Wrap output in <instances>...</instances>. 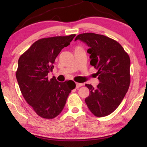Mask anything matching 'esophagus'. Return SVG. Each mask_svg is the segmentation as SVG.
Masks as SVG:
<instances>
[{"mask_svg":"<svg viewBox=\"0 0 147 147\" xmlns=\"http://www.w3.org/2000/svg\"><path fill=\"white\" fill-rule=\"evenodd\" d=\"M83 86V84L81 83H76V88H79L80 87Z\"/></svg>","mask_w":147,"mask_h":147,"instance_id":"esophagus-1","label":"esophagus"}]
</instances>
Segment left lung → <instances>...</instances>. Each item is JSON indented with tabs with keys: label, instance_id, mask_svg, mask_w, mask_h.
I'll return each instance as SVG.
<instances>
[{
	"label": "left lung",
	"instance_id": "obj_1",
	"mask_svg": "<svg viewBox=\"0 0 147 147\" xmlns=\"http://www.w3.org/2000/svg\"><path fill=\"white\" fill-rule=\"evenodd\" d=\"M87 44L90 65L97 69L100 83L94 88L86 84L90 95L85 99L94 116L103 117L112 113L125 96L130 84L129 55L119 43L106 36L93 33L78 35Z\"/></svg>",
	"mask_w": 147,
	"mask_h": 147
}]
</instances>
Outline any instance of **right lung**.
Masks as SVG:
<instances>
[{
  "instance_id": "1",
  "label": "right lung",
  "mask_w": 147,
  "mask_h": 147,
  "mask_svg": "<svg viewBox=\"0 0 147 147\" xmlns=\"http://www.w3.org/2000/svg\"><path fill=\"white\" fill-rule=\"evenodd\" d=\"M75 34L43 38L35 41L18 61L16 71L22 95L37 115L46 119L55 118L63 110L74 81H57L48 78L53 71L55 58L63 48L70 44Z\"/></svg>"
}]
</instances>
